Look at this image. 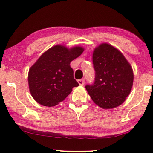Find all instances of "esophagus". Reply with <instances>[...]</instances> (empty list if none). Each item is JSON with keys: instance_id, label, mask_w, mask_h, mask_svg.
<instances>
[{"instance_id": "1", "label": "esophagus", "mask_w": 153, "mask_h": 153, "mask_svg": "<svg viewBox=\"0 0 153 153\" xmlns=\"http://www.w3.org/2000/svg\"><path fill=\"white\" fill-rule=\"evenodd\" d=\"M77 82H78L79 86H83V85H84V79H79V80H77Z\"/></svg>"}]
</instances>
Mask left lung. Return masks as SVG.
I'll list each match as a JSON object with an SVG mask.
<instances>
[{
	"label": "left lung",
	"instance_id": "1",
	"mask_svg": "<svg viewBox=\"0 0 153 153\" xmlns=\"http://www.w3.org/2000/svg\"><path fill=\"white\" fill-rule=\"evenodd\" d=\"M92 61L96 71L94 83L87 85L86 88L93 102L103 109L123 104L133 86L130 63L117 48L105 42L94 49Z\"/></svg>",
	"mask_w": 153,
	"mask_h": 153
}]
</instances>
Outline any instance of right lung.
I'll list each match as a JSON object with an SVG mask.
<instances>
[{
	"label": "right lung",
	"instance_id": "add662e5",
	"mask_svg": "<svg viewBox=\"0 0 153 153\" xmlns=\"http://www.w3.org/2000/svg\"><path fill=\"white\" fill-rule=\"evenodd\" d=\"M84 48L56 45L45 51L28 72L30 92L38 104L52 107L65 99L74 87L79 86L70 63L82 55Z\"/></svg>",
	"mask_w": 153,
	"mask_h": 153
}]
</instances>
